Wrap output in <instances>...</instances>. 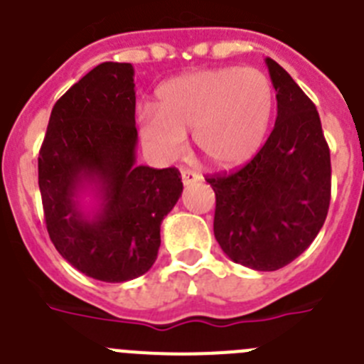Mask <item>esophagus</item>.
<instances>
[{"instance_id": "obj_1", "label": "esophagus", "mask_w": 364, "mask_h": 364, "mask_svg": "<svg viewBox=\"0 0 364 364\" xmlns=\"http://www.w3.org/2000/svg\"><path fill=\"white\" fill-rule=\"evenodd\" d=\"M199 179H201V176L196 174V172H190V170H183V172H181V181H183V185H185V186H188V185H192V183L199 181Z\"/></svg>"}]
</instances>
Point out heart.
<instances>
[{
    "mask_svg": "<svg viewBox=\"0 0 364 364\" xmlns=\"http://www.w3.org/2000/svg\"><path fill=\"white\" fill-rule=\"evenodd\" d=\"M274 90L255 68H214L174 77L158 88L156 110L139 114V136L158 158L172 161L194 134L203 159L235 168L259 152L270 125Z\"/></svg>",
    "mask_w": 364,
    "mask_h": 364,
    "instance_id": "b5f03b06",
    "label": "heart"
}]
</instances>
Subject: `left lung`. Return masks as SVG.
I'll list each match as a JSON object with an SVG mask.
<instances>
[{
	"instance_id": "1",
	"label": "left lung",
	"mask_w": 364,
	"mask_h": 364,
	"mask_svg": "<svg viewBox=\"0 0 364 364\" xmlns=\"http://www.w3.org/2000/svg\"><path fill=\"white\" fill-rule=\"evenodd\" d=\"M277 100L274 130L263 149L234 174L212 176L214 235L234 263L279 270L319 234L330 205V150L316 105L267 58Z\"/></svg>"
}]
</instances>
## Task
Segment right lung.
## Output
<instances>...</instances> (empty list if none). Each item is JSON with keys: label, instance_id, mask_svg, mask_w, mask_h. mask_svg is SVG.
I'll return each mask as SVG.
<instances>
[{"label": "right lung", "instance_id": "right-lung-1", "mask_svg": "<svg viewBox=\"0 0 364 364\" xmlns=\"http://www.w3.org/2000/svg\"><path fill=\"white\" fill-rule=\"evenodd\" d=\"M134 87L130 63L92 68L54 105L38 158L55 250L105 283H125L152 268L163 219L183 192L176 168L136 163Z\"/></svg>", "mask_w": 364, "mask_h": 364}]
</instances>
